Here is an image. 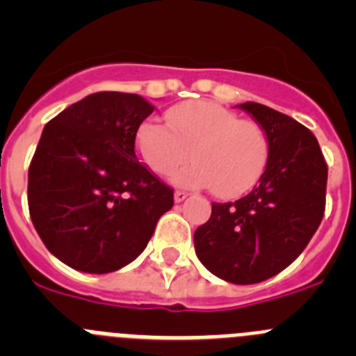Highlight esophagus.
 I'll return each mask as SVG.
<instances>
[{
    "instance_id": "1",
    "label": "esophagus",
    "mask_w": 356,
    "mask_h": 356,
    "mask_svg": "<svg viewBox=\"0 0 356 356\" xmlns=\"http://www.w3.org/2000/svg\"><path fill=\"white\" fill-rule=\"evenodd\" d=\"M188 194L184 193V191H176L175 193V201L176 203H181V201H185V197H187Z\"/></svg>"
}]
</instances>
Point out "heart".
<instances>
[{"mask_svg": "<svg viewBox=\"0 0 356 356\" xmlns=\"http://www.w3.org/2000/svg\"><path fill=\"white\" fill-rule=\"evenodd\" d=\"M168 127L143 122L135 135L140 160L156 176L175 175L187 187H210L217 197H237L254 187L269 156L267 135L259 122L244 121L212 102H187L172 106Z\"/></svg>", "mask_w": 356, "mask_h": 356, "instance_id": "obj_1", "label": "heart"}]
</instances>
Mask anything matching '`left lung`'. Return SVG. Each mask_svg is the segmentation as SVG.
I'll use <instances>...</instances> for the list:
<instances>
[{"label":"left lung","instance_id":"left-lung-1","mask_svg":"<svg viewBox=\"0 0 356 356\" xmlns=\"http://www.w3.org/2000/svg\"><path fill=\"white\" fill-rule=\"evenodd\" d=\"M267 135L269 156L259 185L235 203H212L194 232L200 262L217 278L259 284L291 266L325 216L328 165L314 134L260 103H242Z\"/></svg>","mask_w":356,"mask_h":356}]
</instances>
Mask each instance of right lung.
<instances>
[{
	"label": "right lung",
	"mask_w": 356,
	"mask_h": 356,
	"mask_svg": "<svg viewBox=\"0 0 356 356\" xmlns=\"http://www.w3.org/2000/svg\"><path fill=\"white\" fill-rule=\"evenodd\" d=\"M153 112L143 96L96 92L44 127L28 169V209L65 266L105 275L134 262L172 207V188L135 155Z\"/></svg>",
	"instance_id": "right-lung-1"
}]
</instances>
